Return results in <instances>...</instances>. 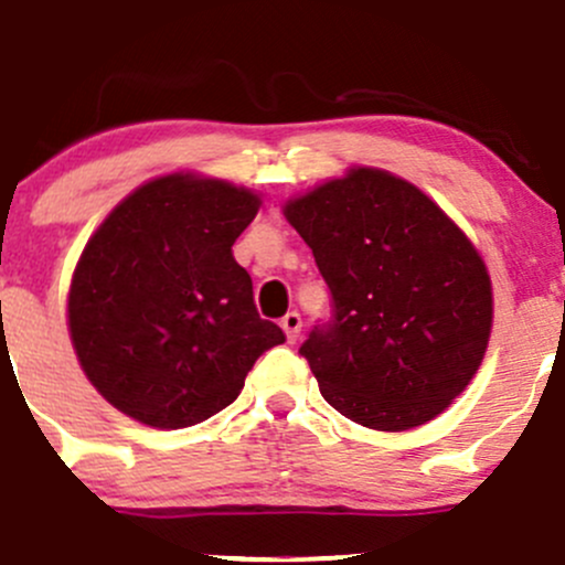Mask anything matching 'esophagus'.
<instances>
[{
	"mask_svg": "<svg viewBox=\"0 0 565 565\" xmlns=\"http://www.w3.org/2000/svg\"><path fill=\"white\" fill-rule=\"evenodd\" d=\"M281 328H284V335H287L289 343H295L300 338V328H302V319L298 311H289L287 317L281 319Z\"/></svg>",
	"mask_w": 565,
	"mask_h": 565,
	"instance_id": "1",
	"label": "esophagus"
}]
</instances>
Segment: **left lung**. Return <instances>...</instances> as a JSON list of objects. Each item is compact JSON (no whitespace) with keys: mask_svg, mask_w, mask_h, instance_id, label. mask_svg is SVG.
Returning a JSON list of instances; mask_svg holds the SVG:
<instances>
[{"mask_svg":"<svg viewBox=\"0 0 565 565\" xmlns=\"http://www.w3.org/2000/svg\"><path fill=\"white\" fill-rule=\"evenodd\" d=\"M332 319L300 354L335 412L371 430L430 423L468 387L492 330V284L466 233L414 183L352 168L289 200Z\"/></svg>","mask_w":565,"mask_h":565,"instance_id":"1","label":"left lung"}]
</instances>
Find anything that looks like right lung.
<instances>
[{"mask_svg":"<svg viewBox=\"0 0 565 565\" xmlns=\"http://www.w3.org/2000/svg\"><path fill=\"white\" fill-rule=\"evenodd\" d=\"M259 205L246 186L173 173L135 189L88 237L67 324L113 408L159 430L192 427L227 408L259 354L284 343L233 257Z\"/></svg>","mask_w":565,"mask_h":565,"instance_id":"1","label":"right lung"}]
</instances>
